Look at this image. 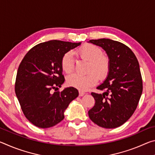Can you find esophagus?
<instances>
[{
	"mask_svg": "<svg viewBox=\"0 0 155 155\" xmlns=\"http://www.w3.org/2000/svg\"><path fill=\"white\" fill-rule=\"evenodd\" d=\"M85 93L83 91H79V96H83Z\"/></svg>",
	"mask_w": 155,
	"mask_h": 155,
	"instance_id": "1",
	"label": "esophagus"
}]
</instances>
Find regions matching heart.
Masks as SVG:
<instances>
[{"label":"heart","mask_w":155,"mask_h":155,"mask_svg":"<svg viewBox=\"0 0 155 155\" xmlns=\"http://www.w3.org/2000/svg\"><path fill=\"white\" fill-rule=\"evenodd\" d=\"M80 58L89 61L88 70L94 71L86 75L70 74L67 78V83L71 87L80 90H86L95 85L98 77L104 78L108 74L110 63L107 56L102 54L101 49L94 44H85L77 51ZM61 68L65 73H71L74 68V58L72 52H68L61 59Z\"/></svg>","instance_id":"1"}]
</instances>
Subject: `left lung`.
<instances>
[{
  "label": "left lung",
  "mask_w": 155,
  "mask_h": 155,
  "mask_svg": "<svg viewBox=\"0 0 155 155\" xmlns=\"http://www.w3.org/2000/svg\"><path fill=\"white\" fill-rule=\"evenodd\" d=\"M88 42L102 47L110 63L107 78L97 87L104 91L91 94L96 103L88 111L89 117L99 127L117 128L133 114L142 93L139 62L133 51L119 41L103 38Z\"/></svg>",
  "instance_id": "8db88e82"
}]
</instances>
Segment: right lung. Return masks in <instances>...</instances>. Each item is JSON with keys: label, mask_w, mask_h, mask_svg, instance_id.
<instances>
[{"label": "right lung", "mask_w": 155, "mask_h": 155, "mask_svg": "<svg viewBox=\"0 0 155 155\" xmlns=\"http://www.w3.org/2000/svg\"><path fill=\"white\" fill-rule=\"evenodd\" d=\"M60 40L40 43L31 48L18 67L15 91L23 114L39 128L52 127L64 118V111L78 96L70 87L56 91L64 83L61 59L81 45Z\"/></svg>", "instance_id": "right-lung-1"}]
</instances>
